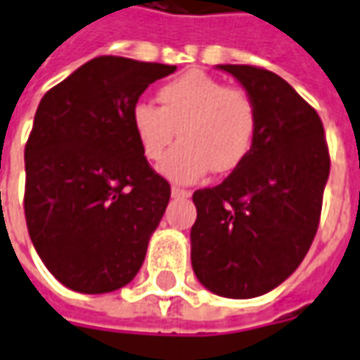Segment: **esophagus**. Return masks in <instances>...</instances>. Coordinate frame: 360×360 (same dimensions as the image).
<instances>
[{
	"instance_id": "34e87169",
	"label": "esophagus",
	"mask_w": 360,
	"mask_h": 360,
	"mask_svg": "<svg viewBox=\"0 0 360 360\" xmlns=\"http://www.w3.org/2000/svg\"><path fill=\"white\" fill-rule=\"evenodd\" d=\"M171 197H175V199H187V197H191V193L185 189H179V187H173L171 189Z\"/></svg>"
}]
</instances>
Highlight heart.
Returning <instances> with one entry per match:
<instances>
[{
  "mask_svg": "<svg viewBox=\"0 0 360 360\" xmlns=\"http://www.w3.org/2000/svg\"><path fill=\"white\" fill-rule=\"evenodd\" d=\"M160 108L138 102L129 124L146 160L158 161L179 134L160 171L175 183H193L209 171L231 173L250 155L258 131V104L244 88L191 70L163 84Z\"/></svg>",
  "mask_w": 360,
  "mask_h": 360,
  "instance_id": "1",
  "label": "heart"
}]
</instances>
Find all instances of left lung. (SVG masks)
I'll list each match as a JSON object with an SVG mask.
<instances>
[{"label":"left lung","instance_id":"left-lung-1","mask_svg":"<svg viewBox=\"0 0 360 360\" xmlns=\"http://www.w3.org/2000/svg\"><path fill=\"white\" fill-rule=\"evenodd\" d=\"M258 104L250 155L217 187L195 191L191 264L222 297L272 292L302 264L315 238L329 149L321 118L282 77L250 65H219Z\"/></svg>","mask_w":360,"mask_h":360}]
</instances>
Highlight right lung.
<instances>
[{"label":"right lung","instance_id":"add662e5","mask_svg":"<svg viewBox=\"0 0 360 360\" xmlns=\"http://www.w3.org/2000/svg\"><path fill=\"white\" fill-rule=\"evenodd\" d=\"M173 65L96 57L46 92L25 146V219L46 270L80 293L139 272L171 187L129 124L143 90Z\"/></svg>","mask_w":360,"mask_h":360}]
</instances>
